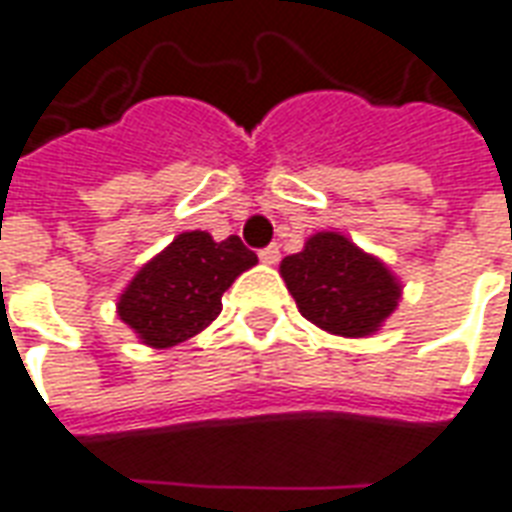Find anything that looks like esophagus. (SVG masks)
Returning <instances> with one entry per match:
<instances>
[{
	"mask_svg": "<svg viewBox=\"0 0 512 512\" xmlns=\"http://www.w3.org/2000/svg\"><path fill=\"white\" fill-rule=\"evenodd\" d=\"M259 259H262L264 264H278V259H281V250H278V245H267L264 250H259Z\"/></svg>",
	"mask_w": 512,
	"mask_h": 512,
	"instance_id": "obj_1",
	"label": "esophagus"
}]
</instances>
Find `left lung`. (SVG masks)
Segmentation results:
<instances>
[{
	"mask_svg": "<svg viewBox=\"0 0 512 512\" xmlns=\"http://www.w3.org/2000/svg\"><path fill=\"white\" fill-rule=\"evenodd\" d=\"M281 278L308 322L347 339L378 333L402 297V281L386 262L339 231L311 234L281 262Z\"/></svg>",
	"mask_w": 512,
	"mask_h": 512,
	"instance_id": "8db88e82",
	"label": "left lung"
}]
</instances>
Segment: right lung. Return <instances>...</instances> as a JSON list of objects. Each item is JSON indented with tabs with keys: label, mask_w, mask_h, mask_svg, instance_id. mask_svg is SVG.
Segmentation results:
<instances>
[{
	"label": "right lung",
	"mask_w": 512,
	"mask_h": 512,
	"mask_svg": "<svg viewBox=\"0 0 512 512\" xmlns=\"http://www.w3.org/2000/svg\"><path fill=\"white\" fill-rule=\"evenodd\" d=\"M253 264L256 253L239 237L215 242L206 231H184L134 273L118 317L154 350L187 342L217 320L223 292Z\"/></svg>",
	"instance_id": "add662e5"
}]
</instances>
